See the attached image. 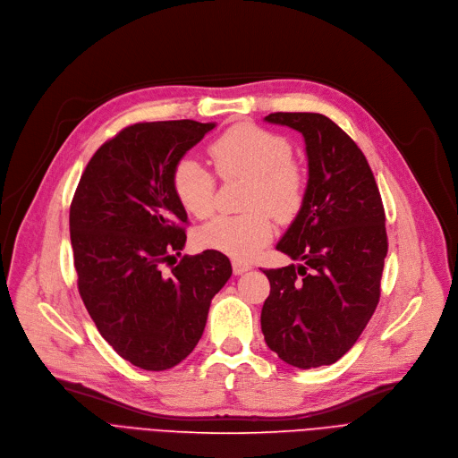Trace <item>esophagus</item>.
Returning a JSON list of instances; mask_svg holds the SVG:
<instances>
[{
  "label": "esophagus",
  "instance_id": "obj_1",
  "mask_svg": "<svg viewBox=\"0 0 458 458\" xmlns=\"http://www.w3.org/2000/svg\"><path fill=\"white\" fill-rule=\"evenodd\" d=\"M252 267L250 265H248V263H242V261H232V270H233V274L235 276H241V274H244V272H248V270H250Z\"/></svg>",
  "mask_w": 458,
  "mask_h": 458
}]
</instances>
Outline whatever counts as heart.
Returning <instances> with one entry per match:
<instances>
[{"label":"heart","instance_id":"b5f03b06","mask_svg":"<svg viewBox=\"0 0 458 458\" xmlns=\"http://www.w3.org/2000/svg\"><path fill=\"white\" fill-rule=\"evenodd\" d=\"M217 175L246 179L241 216H221L206 223L197 239L204 248L223 252L235 261L252 259L272 237V217L293 221L305 200V174L293 158V146L274 131L250 122L235 123L210 144ZM172 184L181 206L193 217L214 212L216 177L195 158H181L172 174Z\"/></svg>","mask_w":458,"mask_h":458}]
</instances>
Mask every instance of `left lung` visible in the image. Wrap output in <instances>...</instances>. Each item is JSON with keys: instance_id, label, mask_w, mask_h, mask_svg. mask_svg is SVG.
Segmentation results:
<instances>
[{"instance_id": "8db88e82", "label": "left lung", "mask_w": 458, "mask_h": 458, "mask_svg": "<svg viewBox=\"0 0 458 458\" xmlns=\"http://www.w3.org/2000/svg\"><path fill=\"white\" fill-rule=\"evenodd\" d=\"M265 120L303 135L309 181L300 214L276 246L301 263L263 270L270 296L261 330L288 365H330L356 344L380 300L382 197L361 149L325 114L270 113Z\"/></svg>"}]
</instances>
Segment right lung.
<instances>
[{"instance_id": "obj_1", "label": "right lung", "mask_w": 458, "mask_h": 458, "mask_svg": "<svg viewBox=\"0 0 458 458\" xmlns=\"http://www.w3.org/2000/svg\"><path fill=\"white\" fill-rule=\"evenodd\" d=\"M214 122H142L102 144L69 210L78 293L102 338L135 367L165 370L199 344L212 298L232 276L217 250L181 256L186 210L175 164Z\"/></svg>"}]
</instances>
